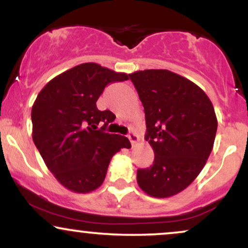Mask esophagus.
<instances>
[{"label": "esophagus", "instance_id": "34e87169", "mask_svg": "<svg viewBox=\"0 0 248 248\" xmlns=\"http://www.w3.org/2000/svg\"><path fill=\"white\" fill-rule=\"evenodd\" d=\"M128 139H129L132 146H135L139 141V136L136 135V133H134V132H129V134H128Z\"/></svg>", "mask_w": 248, "mask_h": 248}]
</instances>
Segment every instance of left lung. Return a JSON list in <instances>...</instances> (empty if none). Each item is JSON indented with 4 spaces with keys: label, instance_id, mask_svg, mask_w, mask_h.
Instances as JSON below:
<instances>
[{
    "label": "left lung",
    "instance_id": "8db88e82",
    "mask_svg": "<svg viewBox=\"0 0 248 248\" xmlns=\"http://www.w3.org/2000/svg\"><path fill=\"white\" fill-rule=\"evenodd\" d=\"M146 114L155 157L139 169L138 184L147 195L167 198L195 181L212 152L217 116L209 96L195 82L168 70L130 73Z\"/></svg>",
    "mask_w": 248,
    "mask_h": 248
}]
</instances>
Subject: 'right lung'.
<instances>
[{"label": "right lung", "instance_id": "obj_1", "mask_svg": "<svg viewBox=\"0 0 248 248\" xmlns=\"http://www.w3.org/2000/svg\"><path fill=\"white\" fill-rule=\"evenodd\" d=\"M124 80H128L126 73L84 62L55 77L33 102L32 140L47 169L70 191L98 189L113 155L130 148L124 136L105 133L115 115L96 108L105 87Z\"/></svg>", "mask_w": 248, "mask_h": 248}]
</instances>
